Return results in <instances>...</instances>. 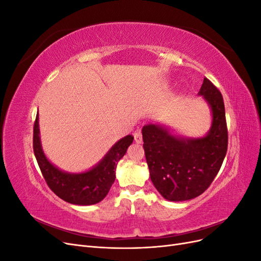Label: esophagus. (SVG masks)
<instances>
[{
  "label": "esophagus",
  "mask_w": 261,
  "mask_h": 261,
  "mask_svg": "<svg viewBox=\"0 0 261 261\" xmlns=\"http://www.w3.org/2000/svg\"><path fill=\"white\" fill-rule=\"evenodd\" d=\"M134 138H135V141L138 144L143 143V135H141V132L140 130H137L134 133Z\"/></svg>",
  "instance_id": "1"
}]
</instances>
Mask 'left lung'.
<instances>
[{"label":"left lung","mask_w":261,"mask_h":261,"mask_svg":"<svg viewBox=\"0 0 261 261\" xmlns=\"http://www.w3.org/2000/svg\"><path fill=\"white\" fill-rule=\"evenodd\" d=\"M200 96L212 110V126L207 136L183 139L160 125L143 127V140L150 178L162 197L184 201L201 195L217 176L227 150V127L223 97L208 78Z\"/></svg>","instance_id":"obj_1"}]
</instances>
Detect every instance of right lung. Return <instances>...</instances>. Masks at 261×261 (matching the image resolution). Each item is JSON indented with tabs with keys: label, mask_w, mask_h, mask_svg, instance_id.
Masks as SVG:
<instances>
[{
	"label": "right lung",
	"mask_w": 261,
	"mask_h": 261,
	"mask_svg": "<svg viewBox=\"0 0 261 261\" xmlns=\"http://www.w3.org/2000/svg\"><path fill=\"white\" fill-rule=\"evenodd\" d=\"M133 140L134 137L130 135L122 138L93 169L81 174H69L60 171L46 159L39 137L38 115L34 124V152L46 184L61 199L82 206L98 203L108 195L115 180L116 164L127 151Z\"/></svg>",
	"instance_id": "right-lung-1"
}]
</instances>
